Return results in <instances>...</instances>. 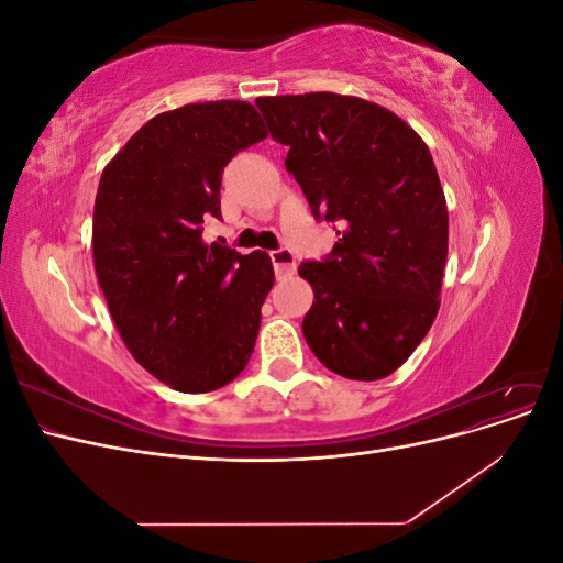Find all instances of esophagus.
<instances>
[{
  "label": "esophagus",
  "mask_w": 563,
  "mask_h": 563,
  "mask_svg": "<svg viewBox=\"0 0 563 563\" xmlns=\"http://www.w3.org/2000/svg\"><path fill=\"white\" fill-rule=\"evenodd\" d=\"M272 265H275L277 277H286V275H294L296 272V253L291 249H277L269 253Z\"/></svg>",
  "instance_id": "1"
}]
</instances>
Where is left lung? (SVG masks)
<instances>
[{"label": "left lung", "instance_id": "obj_1", "mask_svg": "<svg viewBox=\"0 0 563 563\" xmlns=\"http://www.w3.org/2000/svg\"><path fill=\"white\" fill-rule=\"evenodd\" d=\"M272 141L288 147L317 220L338 225L321 261L300 263L314 288L302 335L350 380L395 373L428 335L449 253V211L428 145L397 114L362 98H258Z\"/></svg>", "mask_w": 563, "mask_h": 563}]
</instances>
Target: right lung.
I'll return each instance as SVG.
<instances>
[{"mask_svg":"<svg viewBox=\"0 0 563 563\" xmlns=\"http://www.w3.org/2000/svg\"><path fill=\"white\" fill-rule=\"evenodd\" d=\"M267 139L244 100L157 114L117 152L93 207V265L114 327L152 376L187 395L246 368L275 284L269 255L201 242L230 159Z\"/></svg>","mask_w":563,"mask_h":563,"instance_id":"obj_1","label":"right lung"}]
</instances>
